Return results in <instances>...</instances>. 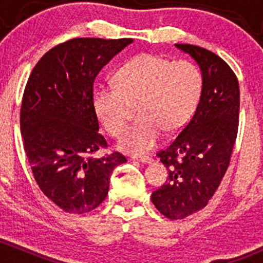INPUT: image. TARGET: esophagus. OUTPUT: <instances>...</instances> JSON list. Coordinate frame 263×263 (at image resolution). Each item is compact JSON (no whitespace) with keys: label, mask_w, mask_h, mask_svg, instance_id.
Wrapping results in <instances>:
<instances>
[{"label":"esophagus","mask_w":263,"mask_h":263,"mask_svg":"<svg viewBox=\"0 0 263 263\" xmlns=\"http://www.w3.org/2000/svg\"><path fill=\"white\" fill-rule=\"evenodd\" d=\"M131 160L139 161V163H142V164H150L151 163V159L147 158V156H131Z\"/></svg>","instance_id":"esophagus-1"}]
</instances>
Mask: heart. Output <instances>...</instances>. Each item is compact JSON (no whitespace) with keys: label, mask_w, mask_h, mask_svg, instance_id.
I'll use <instances>...</instances> for the list:
<instances>
[{"label":"heart","mask_w":263,"mask_h":263,"mask_svg":"<svg viewBox=\"0 0 263 263\" xmlns=\"http://www.w3.org/2000/svg\"><path fill=\"white\" fill-rule=\"evenodd\" d=\"M202 90V75L190 61H172L144 53L127 62L116 76V85H100L92 94V110L113 137L123 134L131 107L137 123L118 141L127 154L153 150L163 136L182 131L192 118Z\"/></svg>","instance_id":"obj_1"}]
</instances>
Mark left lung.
Returning <instances> with one entry per match:
<instances>
[{
  "instance_id": "obj_1",
  "label": "left lung",
  "mask_w": 263,
  "mask_h": 263,
  "mask_svg": "<svg viewBox=\"0 0 263 263\" xmlns=\"http://www.w3.org/2000/svg\"><path fill=\"white\" fill-rule=\"evenodd\" d=\"M197 62L202 90L196 112L177 139L159 151L169 178L151 201L171 220L184 219L208 205L230 163L239 121V84L224 60L210 50L176 44Z\"/></svg>"
}]
</instances>
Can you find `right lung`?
Returning <instances> with one entry per match:
<instances>
[{
  "instance_id": "1",
  "label": "right lung",
  "mask_w": 263,
  "mask_h": 263,
  "mask_svg": "<svg viewBox=\"0 0 263 263\" xmlns=\"http://www.w3.org/2000/svg\"><path fill=\"white\" fill-rule=\"evenodd\" d=\"M132 39L75 38L49 49L29 76L20 110L24 150L42 192L66 213L85 214L105 200L113 169L126 163L107 147L92 110L98 73Z\"/></svg>"
}]
</instances>
